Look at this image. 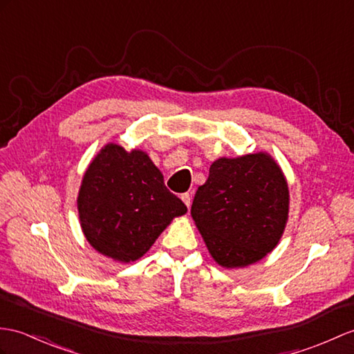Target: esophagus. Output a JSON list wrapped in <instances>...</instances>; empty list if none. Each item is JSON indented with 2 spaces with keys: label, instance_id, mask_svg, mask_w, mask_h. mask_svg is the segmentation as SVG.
<instances>
[{
  "label": "esophagus",
  "instance_id": "esophagus-1",
  "mask_svg": "<svg viewBox=\"0 0 354 354\" xmlns=\"http://www.w3.org/2000/svg\"><path fill=\"white\" fill-rule=\"evenodd\" d=\"M180 199H183V202L187 205L188 208H190V205H192V196H190V193H184L183 196H180Z\"/></svg>",
  "mask_w": 354,
  "mask_h": 354
}]
</instances>
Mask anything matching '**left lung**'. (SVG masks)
Masks as SVG:
<instances>
[{"label":"left lung","instance_id":"obj_1","mask_svg":"<svg viewBox=\"0 0 354 354\" xmlns=\"http://www.w3.org/2000/svg\"><path fill=\"white\" fill-rule=\"evenodd\" d=\"M290 192L281 167L266 152L211 164L197 188L192 217L218 266L253 264L273 250L288 220Z\"/></svg>","mask_w":354,"mask_h":354}]
</instances>
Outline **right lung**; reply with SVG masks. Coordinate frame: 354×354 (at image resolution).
Instances as JSON below:
<instances>
[{
	"instance_id": "1",
	"label": "right lung",
	"mask_w": 354,
	"mask_h": 354,
	"mask_svg": "<svg viewBox=\"0 0 354 354\" xmlns=\"http://www.w3.org/2000/svg\"><path fill=\"white\" fill-rule=\"evenodd\" d=\"M77 203L90 245L119 262L143 257L170 221L187 212L147 153L114 143L90 162Z\"/></svg>"
}]
</instances>
